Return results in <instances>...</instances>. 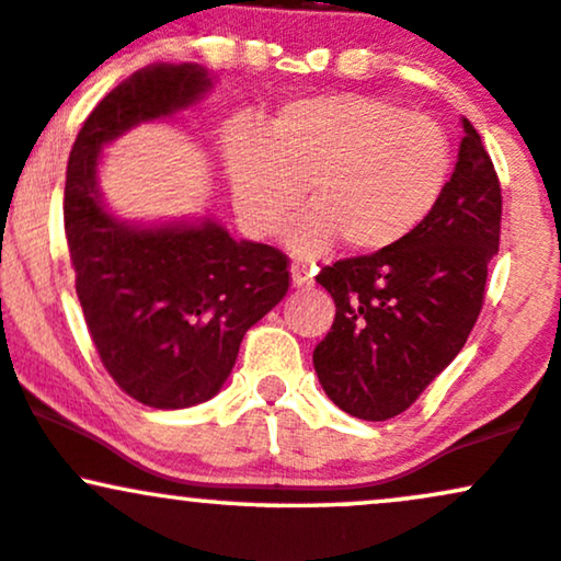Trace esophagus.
Wrapping results in <instances>:
<instances>
[{
	"instance_id": "34e87169",
	"label": "esophagus",
	"mask_w": 561,
	"mask_h": 561,
	"mask_svg": "<svg viewBox=\"0 0 561 561\" xmlns=\"http://www.w3.org/2000/svg\"><path fill=\"white\" fill-rule=\"evenodd\" d=\"M290 274H293V287H298V290H300V287H311L313 285L311 274L304 266H300V263H293Z\"/></svg>"
}]
</instances>
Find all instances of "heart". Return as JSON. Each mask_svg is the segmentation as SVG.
Wrapping results in <instances>:
<instances>
[{
	"instance_id": "obj_1",
	"label": "heart",
	"mask_w": 561,
	"mask_h": 561,
	"mask_svg": "<svg viewBox=\"0 0 561 561\" xmlns=\"http://www.w3.org/2000/svg\"><path fill=\"white\" fill-rule=\"evenodd\" d=\"M224 162L233 213L252 237L279 231L309 183L311 210L290 233L306 257L337 239L351 252L404 242L439 207L455 168L439 122L370 92L295 98L266 127L231 122Z\"/></svg>"
}]
</instances>
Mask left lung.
<instances>
[{
	"mask_svg": "<svg viewBox=\"0 0 561 561\" xmlns=\"http://www.w3.org/2000/svg\"><path fill=\"white\" fill-rule=\"evenodd\" d=\"M463 130L450 186L421 229L317 274L335 300V322L313 348V370L332 402L362 421H389L415 404L482 311L503 196L469 119Z\"/></svg>",
	"mask_w": 561,
	"mask_h": 561,
	"instance_id": "left-lung-1",
	"label": "left lung"
}]
</instances>
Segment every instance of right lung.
<instances>
[{
  "label": "right lung",
  "instance_id": "obj_1",
  "mask_svg": "<svg viewBox=\"0 0 561 561\" xmlns=\"http://www.w3.org/2000/svg\"><path fill=\"white\" fill-rule=\"evenodd\" d=\"M207 88L196 64L135 71L92 108L66 168V242L90 337L114 383L157 410L215 397L244 332L290 287V257L271 244L237 242L213 220L135 229L103 207V144L191 106Z\"/></svg>",
  "mask_w": 561,
  "mask_h": 561
}]
</instances>
